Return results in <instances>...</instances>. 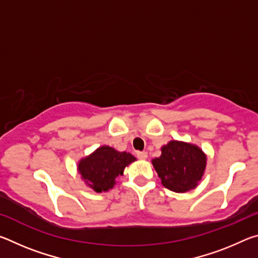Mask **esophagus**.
<instances>
[{
    "label": "esophagus",
    "instance_id": "1",
    "mask_svg": "<svg viewBox=\"0 0 258 258\" xmlns=\"http://www.w3.org/2000/svg\"><path fill=\"white\" fill-rule=\"evenodd\" d=\"M137 157L139 159H147L148 158V152L139 151V152H137Z\"/></svg>",
    "mask_w": 258,
    "mask_h": 258
}]
</instances>
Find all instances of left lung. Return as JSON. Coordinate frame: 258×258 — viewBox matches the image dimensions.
<instances>
[{
    "instance_id": "8db88e82",
    "label": "left lung",
    "mask_w": 258,
    "mask_h": 258,
    "mask_svg": "<svg viewBox=\"0 0 258 258\" xmlns=\"http://www.w3.org/2000/svg\"><path fill=\"white\" fill-rule=\"evenodd\" d=\"M165 187L185 192L197 186L206 167V156L190 143L171 141L161 148V156L152 160Z\"/></svg>"
}]
</instances>
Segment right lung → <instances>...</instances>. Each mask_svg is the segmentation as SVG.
I'll return each instance as SVG.
<instances>
[{
    "mask_svg": "<svg viewBox=\"0 0 258 258\" xmlns=\"http://www.w3.org/2000/svg\"><path fill=\"white\" fill-rule=\"evenodd\" d=\"M135 160L127 152H118L110 147H101L78 164L83 180L94 191L102 192L111 189L115 180L123 175L124 168Z\"/></svg>",
    "mask_w": 258,
    "mask_h": 258,
    "instance_id": "obj_1",
    "label": "right lung"
}]
</instances>
